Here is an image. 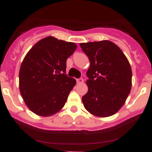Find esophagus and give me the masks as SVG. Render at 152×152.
I'll return each mask as SVG.
<instances>
[{"instance_id":"34e87169","label":"esophagus","mask_w":152,"mask_h":152,"mask_svg":"<svg viewBox=\"0 0 152 152\" xmlns=\"http://www.w3.org/2000/svg\"><path fill=\"white\" fill-rule=\"evenodd\" d=\"M77 84H82V83H84V79L82 77L77 79Z\"/></svg>"}]
</instances>
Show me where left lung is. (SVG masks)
<instances>
[{
	"label": "left lung",
	"instance_id": "8db88e82",
	"mask_svg": "<svg viewBox=\"0 0 152 152\" xmlns=\"http://www.w3.org/2000/svg\"><path fill=\"white\" fill-rule=\"evenodd\" d=\"M80 46L91 63L87 72L88 91L83 96V104L94 116H113L131 91L129 62L119 46L109 40L84 42Z\"/></svg>",
	"mask_w": 152,
	"mask_h": 152
}]
</instances>
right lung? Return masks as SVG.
I'll use <instances>...</instances> for the list:
<instances>
[{"label":"right lung","mask_w":152,"mask_h":152,"mask_svg":"<svg viewBox=\"0 0 152 152\" xmlns=\"http://www.w3.org/2000/svg\"><path fill=\"white\" fill-rule=\"evenodd\" d=\"M77 49L74 42L48 36L27 52L19 73V87L28 108L40 116L60 111L76 80L66 75V61Z\"/></svg>","instance_id":"add662e5"}]
</instances>
